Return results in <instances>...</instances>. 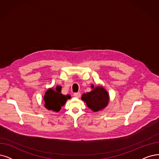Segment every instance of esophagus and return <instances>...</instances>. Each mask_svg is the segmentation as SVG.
I'll list each match as a JSON object with an SVG mask.
<instances>
[{
  "label": "esophagus",
  "instance_id": "1",
  "mask_svg": "<svg viewBox=\"0 0 159 159\" xmlns=\"http://www.w3.org/2000/svg\"><path fill=\"white\" fill-rule=\"evenodd\" d=\"M74 97L76 98H79L80 96V92H77V93H75L73 94Z\"/></svg>",
  "mask_w": 159,
  "mask_h": 159
}]
</instances>
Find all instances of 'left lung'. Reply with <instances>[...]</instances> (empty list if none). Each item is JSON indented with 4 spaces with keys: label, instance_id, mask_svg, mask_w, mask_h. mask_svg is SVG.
I'll use <instances>...</instances> for the list:
<instances>
[{
    "label": "left lung",
    "instance_id": "1",
    "mask_svg": "<svg viewBox=\"0 0 159 159\" xmlns=\"http://www.w3.org/2000/svg\"><path fill=\"white\" fill-rule=\"evenodd\" d=\"M91 87L92 90L83 94L81 99L93 112H98L108 105L109 96L107 90L102 86H98L94 88L93 85H91Z\"/></svg>",
    "mask_w": 159,
    "mask_h": 159
}]
</instances>
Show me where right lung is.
Here are the masks:
<instances>
[{"label": "right lung", "instance_id": "obj_1", "mask_svg": "<svg viewBox=\"0 0 159 159\" xmlns=\"http://www.w3.org/2000/svg\"><path fill=\"white\" fill-rule=\"evenodd\" d=\"M61 86H57L56 89H49L44 96V107L48 110L58 112L63 106L67 99L70 98V95H63L61 93Z\"/></svg>", "mask_w": 159, "mask_h": 159}]
</instances>
